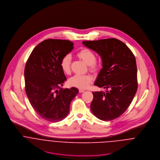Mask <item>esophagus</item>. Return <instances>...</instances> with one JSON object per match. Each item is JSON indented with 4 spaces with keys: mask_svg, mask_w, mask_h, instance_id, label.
<instances>
[{
    "mask_svg": "<svg viewBox=\"0 0 160 160\" xmlns=\"http://www.w3.org/2000/svg\"><path fill=\"white\" fill-rule=\"evenodd\" d=\"M85 91L84 89H79V92H80V93H82V92H84Z\"/></svg>",
    "mask_w": 160,
    "mask_h": 160,
    "instance_id": "esophagus-1",
    "label": "esophagus"
}]
</instances>
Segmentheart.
Here are the masks:
<instances>
[{
  "label": "heart",
  "instance_id": "b5f03b06",
  "mask_svg": "<svg viewBox=\"0 0 160 160\" xmlns=\"http://www.w3.org/2000/svg\"><path fill=\"white\" fill-rule=\"evenodd\" d=\"M76 56L79 59L84 62L92 72H97L99 69V64L96 62V57L94 53L88 48H83L78 52ZM71 56L65 55L61 60L60 66L62 71L65 74H69L71 72ZM93 78L90 75H74L69 78L68 82L70 86L79 88L86 89L92 82Z\"/></svg>",
  "mask_w": 160,
  "mask_h": 160
}]
</instances>
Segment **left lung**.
Wrapping results in <instances>:
<instances>
[{
  "label": "left lung",
  "instance_id": "1",
  "mask_svg": "<svg viewBox=\"0 0 160 160\" xmlns=\"http://www.w3.org/2000/svg\"><path fill=\"white\" fill-rule=\"evenodd\" d=\"M82 44L96 52L102 60V68L94 85L106 92L92 93V112L100 120H113L125 112L137 92L135 57L128 46L115 38L83 41Z\"/></svg>",
  "mask_w": 160,
  "mask_h": 160
}]
</instances>
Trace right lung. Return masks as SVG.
<instances>
[{
	"label": "right lung",
	"instance_id": "1",
	"mask_svg": "<svg viewBox=\"0 0 160 160\" xmlns=\"http://www.w3.org/2000/svg\"><path fill=\"white\" fill-rule=\"evenodd\" d=\"M73 45L68 40L47 39L33 49L26 63L27 97L36 113L50 122H58L67 116L70 103L79 92L74 87L60 88L67 81L60 62Z\"/></svg>",
	"mask_w": 160,
	"mask_h": 160
}]
</instances>
